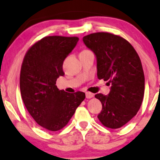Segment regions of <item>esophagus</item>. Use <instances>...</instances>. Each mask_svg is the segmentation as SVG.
Segmentation results:
<instances>
[{
	"label": "esophagus",
	"instance_id": "esophagus-1",
	"mask_svg": "<svg viewBox=\"0 0 160 160\" xmlns=\"http://www.w3.org/2000/svg\"><path fill=\"white\" fill-rule=\"evenodd\" d=\"M94 96V94L90 92H86V98H91Z\"/></svg>",
	"mask_w": 160,
	"mask_h": 160
}]
</instances>
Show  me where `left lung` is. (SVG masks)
<instances>
[{"instance_id":"8db88e82","label":"left lung","mask_w":160,"mask_h":160,"mask_svg":"<svg viewBox=\"0 0 160 160\" xmlns=\"http://www.w3.org/2000/svg\"><path fill=\"white\" fill-rule=\"evenodd\" d=\"M95 53L98 79L111 85L108 96L96 94L102 109L98 119L105 127L116 129L137 115L145 91V76L137 51L127 40L109 32H95L83 38Z\"/></svg>"}]
</instances>
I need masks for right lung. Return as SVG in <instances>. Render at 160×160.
<instances>
[{
    "label": "right lung",
    "instance_id": "right-lung-1",
    "mask_svg": "<svg viewBox=\"0 0 160 160\" xmlns=\"http://www.w3.org/2000/svg\"><path fill=\"white\" fill-rule=\"evenodd\" d=\"M78 41V37L47 36L27 50L20 74V90L25 107L39 125L51 131L62 129L85 93H69L56 85L64 75L63 63Z\"/></svg>",
    "mask_w": 160,
    "mask_h": 160
}]
</instances>
